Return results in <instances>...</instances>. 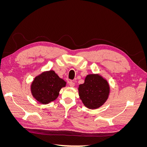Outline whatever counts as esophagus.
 <instances>
[{"label": "esophagus", "mask_w": 147, "mask_h": 147, "mask_svg": "<svg viewBox=\"0 0 147 147\" xmlns=\"http://www.w3.org/2000/svg\"><path fill=\"white\" fill-rule=\"evenodd\" d=\"M69 86H70V87H74V86H75V83H74V82H72V81H70V82H69Z\"/></svg>", "instance_id": "obj_1"}]
</instances>
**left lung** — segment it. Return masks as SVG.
Instances as JSON below:
<instances>
[{
  "mask_svg": "<svg viewBox=\"0 0 147 147\" xmlns=\"http://www.w3.org/2000/svg\"><path fill=\"white\" fill-rule=\"evenodd\" d=\"M80 98L87 108L96 109L108 99L110 87L108 82L99 75H88L83 84L79 85Z\"/></svg>",
  "mask_w": 147,
  "mask_h": 147,
  "instance_id": "8db88e82",
  "label": "left lung"
}]
</instances>
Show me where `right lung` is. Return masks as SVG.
I'll return each instance as SVG.
<instances>
[{"label":"right lung","mask_w":147,"mask_h":147,"mask_svg":"<svg viewBox=\"0 0 147 147\" xmlns=\"http://www.w3.org/2000/svg\"><path fill=\"white\" fill-rule=\"evenodd\" d=\"M65 82L60 78L54 71L43 72L35 78L31 84V92L34 98L43 104L55 100Z\"/></svg>","instance_id":"obj_1"}]
</instances>
